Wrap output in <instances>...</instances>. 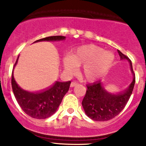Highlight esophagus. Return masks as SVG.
Here are the masks:
<instances>
[{"mask_svg": "<svg viewBox=\"0 0 146 146\" xmlns=\"http://www.w3.org/2000/svg\"><path fill=\"white\" fill-rule=\"evenodd\" d=\"M77 82H71V87H74V86H77Z\"/></svg>", "mask_w": 146, "mask_h": 146, "instance_id": "1", "label": "esophagus"}]
</instances>
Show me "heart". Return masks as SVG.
I'll return each mask as SVG.
<instances>
[{"mask_svg": "<svg viewBox=\"0 0 146 146\" xmlns=\"http://www.w3.org/2000/svg\"><path fill=\"white\" fill-rule=\"evenodd\" d=\"M115 55L110 51L104 50L94 44L83 45L66 55L63 65L69 74H74L78 66H82L81 74L90 82L96 81L106 74L112 66Z\"/></svg>", "mask_w": 146, "mask_h": 146, "instance_id": "1", "label": "heart"}]
</instances>
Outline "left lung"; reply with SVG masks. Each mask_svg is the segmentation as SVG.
I'll list each match as a JSON object with an SVG mask.
<instances>
[{"label":"left lung","mask_w":146,"mask_h":146,"mask_svg":"<svg viewBox=\"0 0 146 146\" xmlns=\"http://www.w3.org/2000/svg\"><path fill=\"white\" fill-rule=\"evenodd\" d=\"M121 59H126L130 64L133 74V80L129 88L119 94H111L104 88L102 82L88 85L86 94L82 102L85 113L91 119L96 121H106L118 115L128 102L133 91L135 74L130 59L118 50Z\"/></svg>","instance_id":"obj_1"}]
</instances>
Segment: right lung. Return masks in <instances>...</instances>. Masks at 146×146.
<instances>
[{
    "mask_svg": "<svg viewBox=\"0 0 146 146\" xmlns=\"http://www.w3.org/2000/svg\"><path fill=\"white\" fill-rule=\"evenodd\" d=\"M65 38L63 36H53L36 40L35 42L42 41H60L65 39ZM18 58L15 66L17 64ZM70 84L71 81H56L52 86L42 91L28 92L22 89L17 84L14 78L13 72L11 74V87L17 103L27 115L36 119L47 118L56 112L62 99L69 91Z\"/></svg>",
    "mask_w": 146,
    "mask_h": 146,
    "instance_id": "obj_1",
    "label": "right lung"
}]
</instances>
